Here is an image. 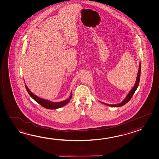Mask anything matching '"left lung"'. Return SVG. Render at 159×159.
<instances>
[{"mask_svg":"<svg viewBox=\"0 0 159 159\" xmlns=\"http://www.w3.org/2000/svg\"><path fill=\"white\" fill-rule=\"evenodd\" d=\"M140 73H141V63H140V65H139V71H138L137 78H136V81L135 85H134V87L131 89V90L129 91L128 94L127 95L126 97L124 99V101H122L121 103H120L119 104H116V105H110V104H107V103L102 102H101V101L100 102L103 104H104V105H107V106H111V107H121V106H122L124 105H125L126 103L129 101V100H131L132 96L134 95L136 90L137 89V87L139 86V82H140Z\"/></svg>","mask_w":159,"mask_h":159,"instance_id":"8db88e82","label":"left lung"}]
</instances>
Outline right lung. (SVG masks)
Segmentation results:
<instances>
[{"label": "right lung", "mask_w": 159, "mask_h": 159, "mask_svg": "<svg viewBox=\"0 0 159 159\" xmlns=\"http://www.w3.org/2000/svg\"><path fill=\"white\" fill-rule=\"evenodd\" d=\"M25 89H27L28 93H29L30 96L33 99L35 100L38 103L39 105L42 106L44 108H46L47 109H51V110H54V109H57L59 108L62 107L65 105H67L68 102L70 101L71 98H72V92L70 93V96L68 98L67 100L63 101L61 102H51L48 100H44L43 98H41L37 96L35 94H33L32 92L30 91L28 87L25 85Z\"/></svg>", "instance_id": "right-lung-1"}]
</instances>
